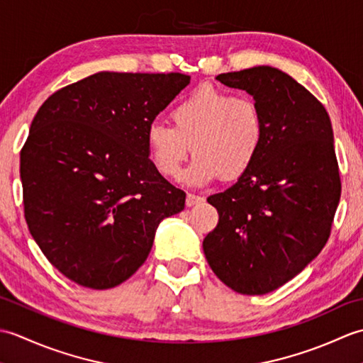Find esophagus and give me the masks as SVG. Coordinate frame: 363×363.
Wrapping results in <instances>:
<instances>
[{"label":"esophagus","mask_w":363,"mask_h":363,"mask_svg":"<svg viewBox=\"0 0 363 363\" xmlns=\"http://www.w3.org/2000/svg\"><path fill=\"white\" fill-rule=\"evenodd\" d=\"M204 198L203 196H198V195H194V194H189L187 198H186V206L187 207H191V206H196L199 203H203Z\"/></svg>","instance_id":"esophagus-1"}]
</instances>
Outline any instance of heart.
<instances>
[{
  "mask_svg": "<svg viewBox=\"0 0 363 363\" xmlns=\"http://www.w3.org/2000/svg\"><path fill=\"white\" fill-rule=\"evenodd\" d=\"M173 126L152 121L145 143L154 168L177 179L190 154L189 181L206 186L220 176L240 179L256 164L265 143V121L259 104L225 89L201 86L172 111ZM192 148L190 149L189 146Z\"/></svg>",
  "mask_w": 363,
  "mask_h": 363,
  "instance_id": "obj_1",
  "label": "heart"
}]
</instances>
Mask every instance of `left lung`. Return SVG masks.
<instances>
[{"instance_id": "left-lung-1", "label": "left lung", "mask_w": 363, "mask_h": 363, "mask_svg": "<svg viewBox=\"0 0 363 363\" xmlns=\"http://www.w3.org/2000/svg\"><path fill=\"white\" fill-rule=\"evenodd\" d=\"M217 79L254 98L267 134L250 172L207 198L220 220L204 256L229 289L265 295L303 272L329 238L342 194L333 125L318 99L274 67Z\"/></svg>"}]
</instances>
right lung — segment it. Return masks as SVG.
<instances>
[{
  "mask_svg": "<svg viewBox=\"0 0 363 363\" xmlns=\"http://www.w3.org/2000/svg\"><path fill=\"white\" fill-rule=\"evenodd\" d=\"M190 84L181 73L99 72L57 90L20 154L23 204L38 248L68 279L117 287L148 257L186 194L157 173L145 133Z\"/></svg>",
  "mask_w": 363,
  "mask_h": 363,
  "instance_id": "add662e5",
  "label": "right lung"
}]
</instances>
